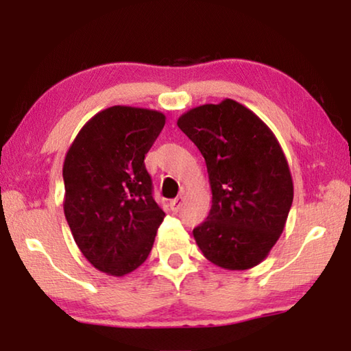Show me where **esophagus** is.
<instances>
[{
  "mask_svg": "<svg viewBox=\"0 0 351 351\" xmlns=\"http://www.w3.org/2000/svg\"><path fill=\"white\" fill-rule=\"evenodd\" d=\"M181 204H182V197H178V198H175V199H171V201H170V209H171V212H178V210H180Z\"/></svg>",
  "mask_w": 351,
  "mask_h": 351,
  "instance_id": "obj_1",
  "label": "esophagus"
}]
</instances>
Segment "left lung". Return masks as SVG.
<instances>
[{"label": "left lung", "instance_id": "obj_1", "mask_svg": "<svg viewBox=\"0 0 351 351\" xmlns=\"http://www.w3.org/2000/svg\"><path fill=\"white\" fill-rule=\"evenodd\" d=\"M178 127L203 154L212 190V209L193 229L195 241L219 268H254L280 239L293 204L280 144L255 112L232 99L189 110Z\"/></svg>", "mask_w": 351, "mask_h": 351}]
</instances>
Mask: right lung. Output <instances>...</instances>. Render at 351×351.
I'll use <instances>...</instances> for the list:
<instances>
[{"instance_id":"1","label":"right lung","mask_w":351,"mask_h":351,"mask_svg":"<svg viewBox=\"0 0 351 351\" xmlns=\"http://www.w3.org/2000/svg\"><path fill=\"white\" fill-rule=\"evenodd\" d=\"M164 125L156 110L110 106L82 127L64 156V217L80 252L108 276L144 263L165 217L144 164Z\"/></svg>"}]
</instances>
